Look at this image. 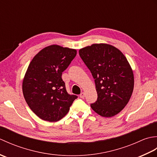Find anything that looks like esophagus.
Segmentation results:
<instances>
[{
  "label": "esophagus",
  "instance_id": "esophagus-1",
  "mask_svg": "<svg viewBox=\"0 0 157 157\" xmlns=\"http://www.w3.org/2000/svg\"><path fill=\"white\" fill-rule=\"evenodd\" d=\"M79 97L82 98H84L85 97V92H82L80 95H79Z\"/></svg>",
  "mask_w": 157,
  "mask_h": 157
}]
</instances>
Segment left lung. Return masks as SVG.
<instances>
[{
    "instance_id": "obj_1",
    "label": "left lung",
    "mask_w": 157,
    "mask_h": 157,
    "mask_svg": "<svg viewBox=\"0 0 157 157\" xmlns=\"http://www.w3.org/2000/svg\"><path fill=\"white\" fill-rule=\"evenodd\" d=\"M79 54L94 79L98 98L91 108L105 117L118 114L128 103L134 86V73L125 55L105 43L86 46Z\"/></svg>"
}]
</instances>
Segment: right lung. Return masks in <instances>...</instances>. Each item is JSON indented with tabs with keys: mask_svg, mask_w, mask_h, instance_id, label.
Segmentation results:
<instances>
[{
	"mask_svg": "<svg viewBox=\"0 0 157 157\" xmlns=\"http://www.w3.org/2000/svg\"><path fill=\"white\" fill-rule=\"evenodd\" d=\"M76 55L75 49L52 44L42 49L29 63L23 79V94L29 107L42 120L59 121L78 98L68 94L61 78Z\"/></svg>",
	"mask_w": 157,
	"mask_h": 157,
	"instance_id": "add662e5",
	"label": "right lung"
}]
</instances>
